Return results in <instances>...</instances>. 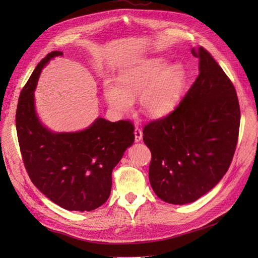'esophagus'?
<instances>
[{"label":"esophagus","instance_id":"1","mask_svg":"<svg viewBox=\"0 0 258 258\" xmlns=\"http://www.w3.org/2000/svg\"><path fill=\"white\" fill-rule=\"evenodd\" d=\"M142 138H143V134H142L141 129L137 127V128L135 129V140H136V142H140V141H141Z\"/></svg>","mask_w":258,"mask_h":258}]
</instances>
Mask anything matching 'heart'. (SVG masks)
<instances>
[{"label": "heart", "mask_w": 258, "mask_h": 258, "mask_svg": "<svg viewBox=\"0 0 258 258\" xmlns=\"http://www.w3.org/2000/svg\"><path fill=\"white\" fill-rule=\"evenodd\" d=\"M187 82L188 74L182 63L170 64L163 57H137L119 68L117 82H104L103 97L108 107L118 114L129 112L139 97L142 113L162 118L178 106Z\"/></svg>", "instance_id": "obj_1"}]
</instances>
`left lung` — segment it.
Here are the masks:
<instances>
[{
    "instance_id": "8db88e82",
    "label": "left lung",
    "mask_w": 258,
    "mask_h": 258,
    "mask_svg": "<svg viewBox=\"0 0 258 258\" xmlns=\"http://www.w3.org/2000/svg\"><path fill=\"white\" fill-rule=\"evenodd\" d=\"M199 75L175 110L143 129L151 150L150 182L157 196L186 205L209 192L227 172L238 142L240 107L232 83L202 47Z\"/></svg>"
}]
</instances>
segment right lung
I'll list each match as a JSON object with an SVG mask.
<instances>
[{
  "instance_id": "obj_1",
  "label": "right lung",
  "mask_w": 258,
  "mask_h": 258,
  "mask_svg": "<svg viewBox=\"0 0 258 258\" xmlns=\"http://www.w3.org/2000/svg\"><path fill=\"white\" fill-rule=\"evenodd\" d=\"M63 52L51 51L37 64L23 87L16 112L22 160L32 183L59 207L92 211L110 197L112 172L135 142L134 124L98 117L89 127L56 132L38 118L34 91L42 70Z\"/></svg>"
}]
</instances>
